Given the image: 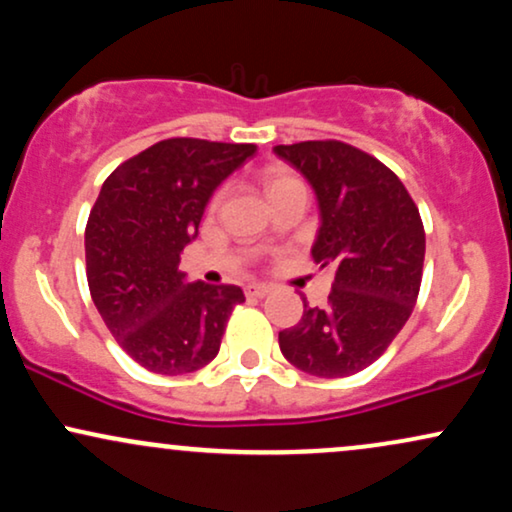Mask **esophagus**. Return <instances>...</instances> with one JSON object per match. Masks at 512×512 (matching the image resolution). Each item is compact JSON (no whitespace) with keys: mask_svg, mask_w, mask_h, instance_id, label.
I'll list each match as a JSON object with an SVG mask.
<instances>
[{"mask_svg":"<svg viewBox=\"0 0 512 512\" xmlns=\"http://www.w3.org/2000/svg\"><path fill=\"white\" fill-rule=\"evenodd\" d=\"M269 291H272V289H269L267 284H250L248 289H245V293H248V296H252V298H264Z\"/></svg>","mask_w":512,"mask_h":512,"instance_id":"esophagus-1","label":"esophagus"}]
</instances>
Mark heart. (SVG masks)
<instances>
[{
  "label": "heart",
  "mask_w": 512,
  "mask_h": 512,
  "mask_svg": "<svg viewBox=\"0 0 512 512\" xmlns=\"http://www.w3.org/2000/svg\"><path fill=\"white\" fill-rule=\"evenodd\" d=\"M291 185H298V180L291 178V175H286V173H279V170H272V173L264 175V187H267L269 197L279 195V192H284L286 187H291Z\"/></svg>",
  "instance_id": "1"
}]
</instances>
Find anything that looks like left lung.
Segmentation results:
<instances>
[{
  "instance_id": "1",
  "label": "left lung",
  "mask_w": 512,
  "mask_h": 512,
  "mask_svg": "<svg viewBox=\"0 0 512 512\" xmlns=\"http://www.w3.org/2000/svg\"><path fill=\"white\" fill-rule=\"evenodd\" d=\"M313 187L320 228L310 255L334 264L327 308L303 305L279 332L286 361L317 378H346L385 354L414 310L426 233L402 180L344 142L274 146Z\"/></svg>"
}]
</instances>
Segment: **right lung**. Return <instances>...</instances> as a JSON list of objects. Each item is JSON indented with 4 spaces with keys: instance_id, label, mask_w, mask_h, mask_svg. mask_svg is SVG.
<instances>
[{
    "instance_id": "right-lung-1",
    "label": "right lung",
    "mask_w": 512,
    "mask_h": 512,
    "mask_svg": "<svg viewBox=\"0 0 512 512\" xmlns=\"http://www.w3.org/2000/svg\"><path fill=\"white\" fill-rule=\"evenodd\" d=\"M255 144L163 139L117 166L86 223V279L117 344L151 373L182 375L219 354L240 286L187 281L180 252L211 195Z\"/></svg>"
}]
</instances>
